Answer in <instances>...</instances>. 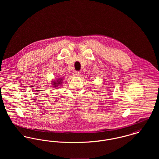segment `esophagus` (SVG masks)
Wrapping results in <instances>:
<instances>
[{"label":"esophagus","instance_id":"esophagus-1","mask_svg":"<svg viewBox=\"0 0 159 159\" xmlns=\"http://www.w3.org/2000/svg\"><path fill=\"white\" fill-rule=\"evenodd\" d=\"M73 76H79V75H80V72L78 71H74L73 72Z\"/></svg>","mask_w":159,"mask_h":159}]
</instances>
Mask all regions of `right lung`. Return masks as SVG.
I'll list each match as a JSON object with an SVG mask.
<instances>
[{"label": "right lung", "mask_w": 159, "mask_h": 159, "mask_svg": "<svg viewBox=\"0 0 159 159\" xmlns=\"http://www.w3.org/2000/svg\"><path fill=\"white\" fill-rule=\"evenodd\" d=\"M62 81H62V79H58V80H57V81H53V83H52V86L54 87V88H57L61 84V83H62Z\"/></svg>", "instance_id": "obj_1"}]
</instances>
